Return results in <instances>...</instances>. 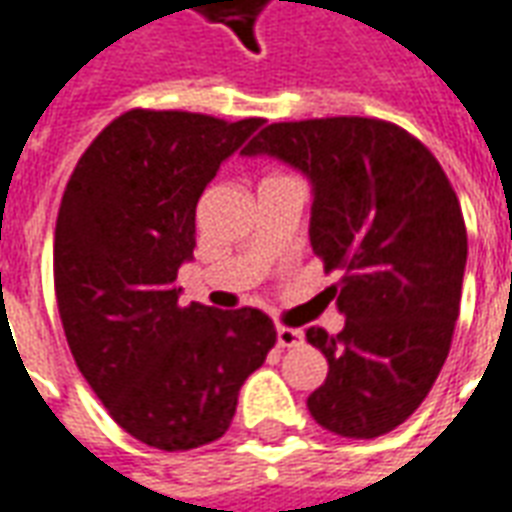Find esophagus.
I'll return each instance as SVG.
<instances>
[{"instance_id":"esophagus-1","label":"esophagus","mask_w":512,"mask_h":512,"mask_svg":"<svg viewBox=\"0 0 512 512\" xmlns=\"http://www.w3.org/2000/svg\"><path fill=\"white\" fill-rule=\"evenodd\" d=\"M304 340V334L299 329H290V326H277V345L279 348H293Z\"/></svg>"}]
</instances>
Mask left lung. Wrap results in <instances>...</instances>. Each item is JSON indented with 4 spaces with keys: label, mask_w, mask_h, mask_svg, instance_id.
Segmentation results:
<instances>
[{
    "label": "left lung",
    "mask_w": 512,
    "mask_h": 512,
    "mask_svg": "<svg viewBox=\"0 0 512 512\" xmlns=\"http://www.w3.org/2000/svg\"><path fill=\"white\" fill-rule=\"evenodd\" d=\"M244 156H271L312 186L310 244L345 315L310 326L329 373L307 408L348 439H376L428 397L450 354L466 271L461 202L428 147L395 123L326 117L271 123Z\"/></svg>",
    "instance_id": "8db88e82"
}]
</instances>
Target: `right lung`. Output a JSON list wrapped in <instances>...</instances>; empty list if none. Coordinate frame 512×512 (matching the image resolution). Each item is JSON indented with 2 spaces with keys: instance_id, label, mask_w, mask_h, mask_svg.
Wrapping results in <instances>:
<instances>
[{
  "instance_id": "right-lung-1",
  "label": "right lung",
  "mask_w": 512,
  "mask_h": 512,
  "mask_svg": "<svg viewBox=\"0 0 512 512\" xmlns=\"http://www.w3.org/2000/svg\"><path fill=\"white\" fill-rule=\"evenodd\" d=\"M260 117L131 109L84 150L54 230V290L76 367L120 428L156 450L211 444L277 343L252 307L180 304L205 186Z\"/></svg>"
}]
</instances>
